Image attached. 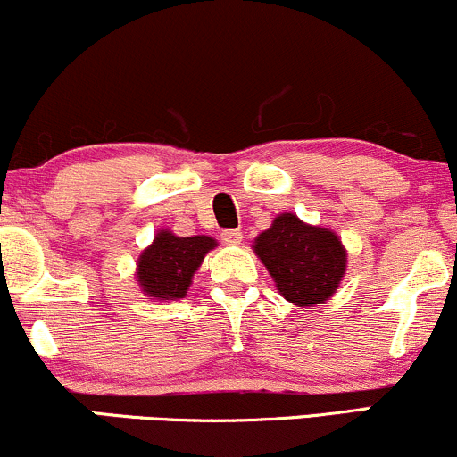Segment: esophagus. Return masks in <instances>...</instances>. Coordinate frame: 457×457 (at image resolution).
Masks as SVG:
<instances>
[{
	"instance_id": "34e87169",
	"label": "esophagus",
	"mask_w": 457,
	"mask_h": 457,
	"mask_svg": "<svg viewBox=\"0 0 457 457\" xmlns=\"http://www.w3.org/2000/svg\"><path fill=\"white\" fill-rule=\"evenodd\" d=\"M221 240L225 245H240L243 243V232L240 229H223Z\"/></svg>"
}]
</instances>
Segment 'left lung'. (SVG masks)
Returning a JSON list of instances; mask_svg holds the SVG:
<instances>
[{
    "label": "left lung",
    "instance_id": "8db88e82",
    "mask_svg": "<svg viewBox=\"0 0 457 457\" xmlns=\"http://www.w3.org/2000/svg\"><path fill=\"white\" fill-rule=\"evenodd\" d=\"M253 249L281 296L298 307L320 305L333 296L345 272L342 240L290 212L279 214L270 229L255 238Z\"/></svg>",
    "mask_w": 457,
    "mask_h": 457
}]
</instances>
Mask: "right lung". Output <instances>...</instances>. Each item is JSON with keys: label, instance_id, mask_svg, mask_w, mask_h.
Instances as JSON below:
<instances>
[{"label": "right lung", "instance_id": "right-lung-1", "mask_svg": "<svg viewBox=\"0 0 457 457\" xmlns=\"http://www.w3.org/2000/svg\"><path fill=\"white\" fill-rule=\"evenodd\" d=\"M214 245L217 243L208 236L180 238L162 229L139 258L137 281L141 290L161 301L185 298L193 272Z\"/></svg>", "mask_w": 457, "mask_h": 457}]
</instances>
